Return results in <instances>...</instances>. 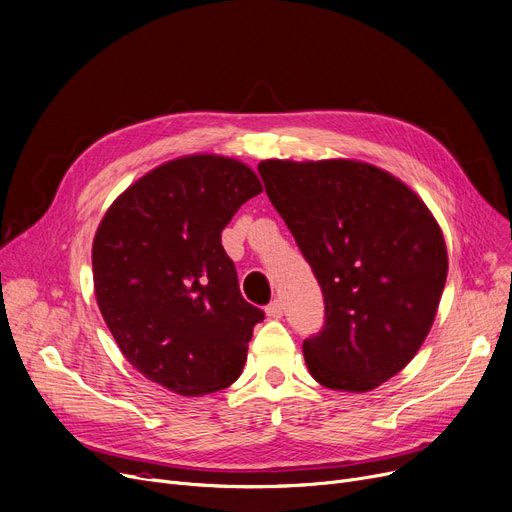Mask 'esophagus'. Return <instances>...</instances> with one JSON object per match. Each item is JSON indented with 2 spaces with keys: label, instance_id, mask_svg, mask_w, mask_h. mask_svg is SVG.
Wrapping results in <instances>:
<instances>
[{
  "label": "esophagus",
  "instance_id": "1",
  "mask_svg": "<svg viewBox=\"0 0 512 512\" xmlns=\"http://www.w3.org/2000/svg\"><path fill=\"white\" fill-rule=\"evenodd\" d=\"M265 314H268L270 318H282V314H284V305H282V301L280 299H274L272 303H268V307H265Z\"/></svg>",
  "mask_w": 512,
  "mask_h": 512
}]
</instances>
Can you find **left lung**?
<instances>
[{"label": "left lung", "instance_id": "left-lung-1", "mask_svg": "<svg viewBox=\"0 0 512 512\" xmlns=\"http://www.w3.org/2000/svg\"><path fill=\"white\" fill-rule=\"evenodd\" d=\"M274 209L324 297V326L303 341L314 379L362 393L389 381L427 339L448 276L427 205L358 161L259 163Z\"/></svg>", "mask_w": 512, "mask_h": 512}]
</instances>
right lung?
I'll return each mask as SVG.
<instances>
[{"instance_id": "right-lung-1", "label": "right lung", "mask_w": 512, "mask_h": 512, "mask_svg": "<svg viewBox=\"0 0 512 512\" xmlns=\"http://www.w3.org/2000/svg\"><path fill=\"white\" fill-rule=\"evenodd\" d=\"M234 159L194 154L129 186L98 226V307L146 379L196 397L230 387L263 311L244 301L221 244L234 213L261 192Z\"/></svg>"}]
</instances>
